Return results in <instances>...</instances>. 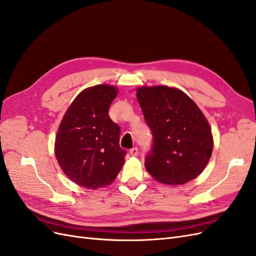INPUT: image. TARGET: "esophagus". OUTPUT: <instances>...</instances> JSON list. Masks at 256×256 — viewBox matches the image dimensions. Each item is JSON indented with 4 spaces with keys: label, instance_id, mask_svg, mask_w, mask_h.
Wrapping results in <instances>:
<instances>
[{
    "label": "esophagus",
    "instance_id": "obj_1",
    "mask_svg": "<svg viewBox=\"0 0 256 256\" xmlns=\"http://www.w3.org/2000/svg\"><path fill=\"white\" fill-rule=\"evenodd\" d=\"M129 154H131V156H134V157H136V156H138V147H132V148H131V150H129Z\"/></svg>",
    "mask_w": 256,
    "mask_h": 256
}]
</instances>
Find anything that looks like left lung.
Instances as JSON below:
<instances>
[{"instance_id": "obj_1", "label": "left lung", "mask_w": 256, "mask_h": 256, "mask_svg": "<svg viewBox=\"0 0 256 256\" xmlns=\"http://www.w3.org/2000/svg\"><path fill=\"white\" fill-rule=\"evenodd\" d=\"M147 126L152 134L145 168L154 180L182 184L203 172L214 141L203 113L180 90L168 86L138 90Z\"/></svg>"}]
</instances>
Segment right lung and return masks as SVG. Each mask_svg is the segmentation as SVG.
<instances>
[{"mask_svg":"<svg viewBox=\"0 0 256 256\" xmlns=\"http://www.w3.org/2000/svg\"><path fill=\"white\" fill-rule=\"evenodd\" d=\"M118 92L106 84L84 90L68 108L58 130L60 166L74 182L88 189L110 184L125 162L120 128L108 113Z\"/></svg>","mask_w":256,"mask_h":256,"instance_id":"obj_1","label":"right lung"}]
</instances>
